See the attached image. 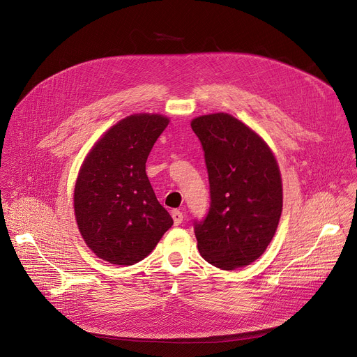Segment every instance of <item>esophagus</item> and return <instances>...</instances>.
<instances>
[{"label": "esophagus", "instance_id": "34e87169", "mask_svg": "<svg viewBox=\"0 0 357 357\" xmlns=\"http://www.w3.org/2000/svg\"><path fill=\"white\" fill-rule=\"evenodd\" d=\"M172 219H174V225L175 226H179L181 223H182V220H183V215H182V212H179V211H172Z\"/></svg>", "mask_w": 357, "mask_h": 357}]
</instances>
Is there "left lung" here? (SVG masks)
<instances>
[{
	"instance_id": "left-lung-1",
	"label": "left lung",
	"mask_w": 357,
	"mask_h": 357,
	"mask_svg": "<svg viewBox=\"0 0 357 357\" xmlns=\"http://www.w3.org/2000/svg\"><path fill=\"white\" fill-rule=\"evenodd\" d=\"M192 130L202 142L211 185V209L195 223L200 256L231 271L263 256L282 212V181L267 142L227 113L200 116Z\"/></svg>"
}]
</instances>
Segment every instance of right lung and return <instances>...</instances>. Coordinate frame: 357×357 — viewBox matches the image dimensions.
<instances>
[{
  "label": "right lung",
  "instance_id": "obj_1",
  "mask_svg": "<svg viewBox=\"0 0 357 357\" xmlns=\"http://www.w3.org/2000/svg\"><path fill=\"white\" fill-rule=\"evenodd\" d=\"M162 114H131L101 135L86 155L73 193L79 231L101 260L132 266L155 248L174 225L145 172Z\"/></svg>",
  "mask_w": 357,
  "mask_h": 357
}]
</instances>
